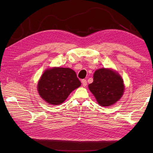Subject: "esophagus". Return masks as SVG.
Here are the masks:
<instances>
[{"mask_svg":"<svg viewBox=\"0 0 153 153\" xmlns=\"http://www.w3.org/2000/svg\"><path fill=\"white\" fill-rule=\"evenodd\" d=\"M82 83L83 87H85L87 85V81L86 79H82Z\"/></svg>","mask_w":153,"mask_h":153,"instance_id":"esophagus-1","label":"esophagus"}]
</instances>
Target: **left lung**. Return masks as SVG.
<instances>
[{"instance_id": "obj_1", "label": "left lung", "mask_w": 153, "mask_h": 153, "mask_svg": "<svg viewBox=\"0 0 153 153\" xmlns=\"http://www.w3.org/2000/svg\"><path fill=\"white\" fill-rule=\"evenodd\" d=\"M89 89L100 106H109L122 97L124 84L120 75L108 68H100L93 75V82Z\"/></svg>"}]
</instances>
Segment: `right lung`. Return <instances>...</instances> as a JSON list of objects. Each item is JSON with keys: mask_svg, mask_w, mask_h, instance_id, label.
<instances>
[{"mask_svg": "<svg viewBox=\"0 0 153 153\" xmlns=\"http://www.w3.org/2000/svg\"><path fill=\"white\" fill-rule=\"evenodd\" d=\"M81 82L76 73L68 68H48L39 81L37 90L41 97L51 105H60L65 101Z\"/></svg>", "mask_w": 153, "mask_h": 153, "instance_id": "1", "label": "right lung"}]
</instances>
